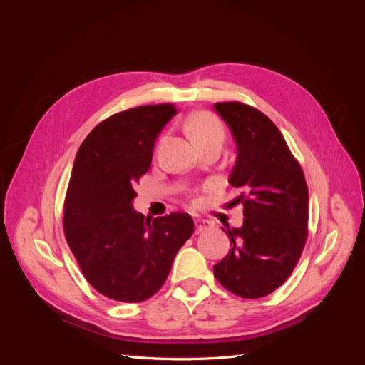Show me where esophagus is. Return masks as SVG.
<instances>
[{
    "instance_id": "esophagus-1",
    "label": "esophagus",
    "mask_w": 365,
    "mask_h": 365,
    "mask_svg": "<svg viewBox=\"0 0 365 365\" xmlns=\"http://www.w3.org/2000/svg\"><path fill=\"white\" fill-rule=\"evenodd\" d=\"M195 225H196V230H195V233L196 235H200V233H202V231H207V230H210L212 228L213 225H212V222H208V220H201V219H197L196 222H195Z\"/></svg>"
}]
</instances>
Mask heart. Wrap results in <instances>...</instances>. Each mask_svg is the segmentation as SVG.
Wrapping results in <instances>:
<instances>
[{
	"mask_svg": "<svg viewBox=\"0 0 365 365\" xmlns=\"http://www.w3.org/2000/svg\"><path fill=\"white\" fill-rule=\"evenodd\" d=\"M187 129L195 145L197 148H204L210 143H220L222 145L225 140V129L222 123L208 113H197L187 121Z\"/></svg>",
	"mask_w": 365,
	"mask_h": 365,
	"instance_id": "b5f03b06",
	"label": "heart"
}]
</instances>
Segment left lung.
I'll use <instances>...</instances> for the list:
<instances>
[{"label":"left lung","mask_w":365,"mask_h":365,"mask_svg":"<svg viewBox=\"0 0 365 365\" xmlns=\"http://www.w3.org/2000/svg\"><path fill=\"white\" fill-rule=\"evenodd\" d=\"M237 145L230 184L240 195L244 224L224 230L227 256L213 267L225 289L260 298L288 280L300 259L309 220V195L302 165L279 128L259 109L240 102L215 103Z\"/></svg>","instance_id":"obj_1"}]
</instances>
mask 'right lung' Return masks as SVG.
<instances>
[{
    "instance_id": "obj_1",
    "label": "right lung",
    "mask_w": 365,
    "mask_h": 365,
    "mask_svg": "<svg viewBox=\"0 0 365 365\" xmlns=\"http://www.w3.org/2000/svg\"><path fill=\"white\" fill-rule=\"evenodd\" d=\"M175 114L172 103L126 109L98 123L77 150L63 202L65 239L88 283L115 302L140 303L158 292L193 235L190 215L152 219L132 208L134 187Z\"/></svg>"
}]
</instances>
